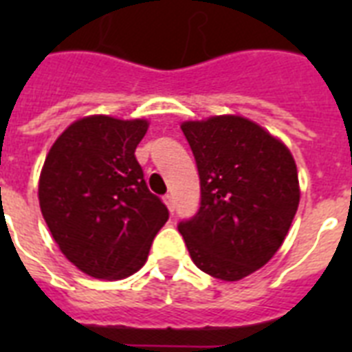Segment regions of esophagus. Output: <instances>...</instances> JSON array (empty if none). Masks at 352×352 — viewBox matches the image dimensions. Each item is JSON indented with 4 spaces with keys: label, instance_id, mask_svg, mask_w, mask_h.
<instances>
[{
    "label": "esophagus",
    "instance_id": "1",
    "mask_svg": "<svg viewBox=\"0 0 352 352\" xmlns=\"http://www.w3.org/2000/svg\"><path fill=\"white\" fill-rule=\"evenodd\" d=\"M164 203H166V206H168V210H170L171 214H173V212H175V199H173V195H171V193H166Z\"/></svg>",
    "mask_w": 352,
    "mask_h": 352
}]
</instances>
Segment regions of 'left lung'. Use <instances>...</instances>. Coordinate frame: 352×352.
Instances as JSON below:
<instances>
[{"label":"left lung","instance_id":"8db88e82","mask_svg":"<svg viewBox=\"0 0 352 352\" xmlns=\"http://www.w3.org/2000/svg\"><path fill=\"white\" fill-rule=\"evenodd\" d=\"M201 179V206L181 221L192 261L237 281L272 259L300 204L289 148L248 118L223 115L181 126Z\"/></svg>","mask_w":352,"mask_h":352}]
</instances>
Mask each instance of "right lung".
<instances>
[{
    "label": "right lung",
    "mask_w": 352,
    "mask_h": 352,
    "mask_svg": "<svg viewBox=\"0 0 352 352\" xmlns=\"http://www.w3.org/2000/svg\"><path fill=\"white\" fill-rule=\"evenodd\" d=\"M146 131L140 118H80L52 144L41 170L43 219L63 256L93 278L137 272L170 217L135 159Z\"/></svg>",
    "instance_id": "right-lung-1"
}]
</instances>
